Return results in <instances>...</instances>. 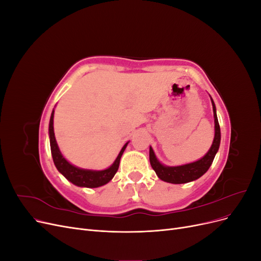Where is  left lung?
Returning <instances> with one entry per match:
<instances>
[{"label": "left lung", "instance_id": "obj_1", "mask_svg": "<svg viewBox=\"0 0 261 261\" xmlns=\"http://www.w3.org/2000/svg\"><path fill=\"white\" fill-rule=\"evenodd\" d=\"M210 100L212 103L213 118H215V137H213L212 145L208 150V152L202 158L194 162L170 167V165H165L159 161V159H158L153 151L152 147L150 146L149 148L150 164H151V167L154 170L158 177L162 179L163 181H167V183H171V184H185V183H188V181L198 179L209 170L210 165L212 164L213 159H215V156L218 152L220 143H221V132H220V125H219L218 116H217V108L211 96H210Z\"/></svg>", "mask_w": 261, "mask_h": 261}]
</instances>
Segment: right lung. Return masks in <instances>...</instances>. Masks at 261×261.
I'll use <instances>...</instances> for the list:
<instances>
[{"instance_id":"1","label":"right lung","mask_w":261,"mask_h":261,"mask_svg":"<svg viewBox=\"0 0 261 261\" xmlns=\"http://www.w3.org/2000/svg\"><path fill=\"white\" fill-rule=\"evenodd\" d=\"M53 118H54V109L51 113L50 123H49V138H50L51 153H52L55 168L58 169V171L67 180H69L70 183L78 187L97 188L108 184L109 181L114 177L115 173L117 172L122 154L125 151V149L127 147L129 141H127V143L123 146L120 153H118V155L116 156V159L109 168L103 170H89V169L78 168L76 165L70 163L66 158L62 154L54 135Z\"/></svg>"}]
</instances>
